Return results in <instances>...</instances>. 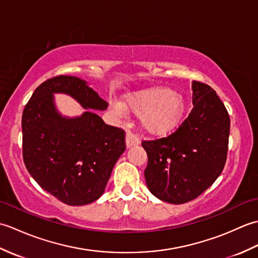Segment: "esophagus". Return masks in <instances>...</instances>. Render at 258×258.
<instances>
[{
    "instance_id": "esophagus-1",
    "label": "esophagus",
    "mask_w": 258,
    "mask_h": 258,
    "mask_svg": "<svg viewBox=\"0 0 258 258\" xmlns=\"http://www.w3.org/2000/svg\"><path fill=\"white\" fill-rule=\"evenodd\" d=\"M125 144H126V149H130V147H133V146H136L140 144V140L136 138L135 135L128 133L127 135H126L125 138Z\"/></svg>"
}]
</instances>
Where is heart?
<instances>
[{
    "instance_id": "obj_1",
    "label": "heart",
    "mask_w": 258,
    "mask_h": 258,
    "mask_svg": "<svg viewBox=\"0 0 258 258\" xmlns=\"http://www.w3.org/2000/svg\"><path fill=\"white\" fill-rule=\"evenodd\" d=\"M140 115L141 126L146 133L165 135L182 119L185 111L184 97L166 86H153L126 95L123 105L113 103L112 112L123 117L126 111Z\"/></svg>"
}]
</instances>
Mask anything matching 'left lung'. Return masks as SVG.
<instances>
[{
    "mask_svg": "<svg viewBox=\"0 0 258 258\" xmlns=\"http://www.w3.org/2000/svg\"><path fill=\"white\" fill-rule=\"evenodd\" d=\"M193 109L167 138L144 141L147 188L158 200L183 204L196 199L220 176L226 162L228 113L211 86L193 81Z\"/></svg>",
    "mask_w": 258,
    "mask_h": 258,
    "instance_id": "8db88e82",
    "label": "left lung"
}]
</instances>
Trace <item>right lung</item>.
<instances>
[{
  "label": "right lung",
  "instance_id": "add662e5",
  "mask_svg": "<svg viewBox=\"0 0 258 258\" xmlns=\"http://www.w3.org/2000/svg\"><path fill=\"white\" fill-rule=\"evenodd\" d=\"M54 94L72 97L87 111L65 117ZM106 108L107 102L86 81L68 75L43 82L24 108L25 166L43 189L65 204L81 206L100 199L125 151L124 131L106 125L94 112Z\"/></svg>",
  "mask_w": 258,
  "mask_h": 258
}]
</instances>
